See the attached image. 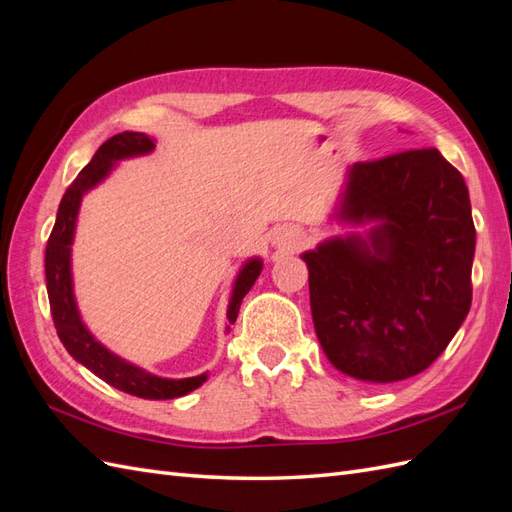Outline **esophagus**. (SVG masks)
I'll return each instance as SVG.
<instances>
[{"mask_svg":"<svg viewBox=\"0 0 512 512\" xmlns=\"http://www.w3.org/2000/svg\"><path fill=\"white\" fill-rule=\"evenodd\" d=\"M277 241L284 245H290V247H301L305 243V237H303V232L297 228H282L280 235H277Z\"/></svg>","mask_w":512,"mask_h":512,"instance_id":"1","label":"esophagus"}]
</instances>
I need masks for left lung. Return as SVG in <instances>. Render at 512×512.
<instances>
[{"label":"left lung","mask_w":512,"mask_h":512,"mask_svg":"<svg viewBox=\"0 0 512 512\" xmlns=\"http://www.w3.org/2000/svg\"><path fill=\"white\" fill-rule=\"evenodd\" d=\"M339 218L378 226L365 239H331L303 254L324 354L365 382L421 374L472 305L466 181L433 147L356 162Z\"/></svg>","instance_id":"left-lung-1"}]
</instances>
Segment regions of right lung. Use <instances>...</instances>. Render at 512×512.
I'll use <instances>...</instances> for the list:
<instances>
[{
  "instance_id": "1",
  "label": "right lung",
  "mask_w": 512,
  "mask_h": 512,
  "mask_svg": "<svg viewBox=\"0 0 512 512\" xmlns=\"http://www.w3.org/2000/svg\"><path fill=\"white\" fill-rule=\"evenodd\" d=\"M153 147H156L153 145V138H149L143 132H121L113 138H108V141L96 151V156L81 170L79 177L68 185L64 198H61L57 220L51 230L49 243H46L44 271L46 290H49L51 316L55 322L57 335L61 339V344L66 346V350L76 361L83 363L89 371H94L98 378H102L106 384L115 386V389L123 393H130L143 399H175L198 389V386L207 380V374L183 380H168L160 376H151L147 371L119 359L113 352H108L102 344L96 342L94 335H91L81 322L79 309H76L74 303L70 273V245L83 194L111 173V168L117 160L141 156V153H149ZM260 271L262 262L258 258L245 262V267L241 269L235 288H232V297L226 314L230 324L237 320L241 301L254 286Z\"/></svg>"
}]
</instances>
